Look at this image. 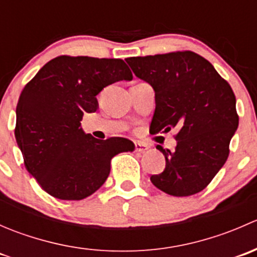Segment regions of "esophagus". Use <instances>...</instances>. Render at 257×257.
Segmentation results:
<instances>
[{
    "instance_id": "obj_1",
    "label": "esophagus",
    "mask_w": 257,
    "mask_h": 257,
    "mask_svg": "<svg viewBox=\"0 0 257 257\" xmlns=\"http://www.w3.org/2000/svg\"><path fill=\"white\" fill-rule=\"evenodd\" d=\"M134 149H136V152H139V153H144V152H147L148 149H149V147H148L147 144H144V143H136L134 144Z\"/></svg>"
}]
</instances>
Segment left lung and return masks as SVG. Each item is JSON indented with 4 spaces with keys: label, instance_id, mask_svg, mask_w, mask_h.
<instances>
[{
    "label": "left lung",
    "instance_id": "obj_1",
    "mask_svg": "<svg viewBox=\"0 0 257 257\" xmlns=\"http://www.w3.org/2000/svg\"><path fill=\"white\" fill-rule=\"evenodd\" d=\"M125 61L155 92L150 131H178L174 152L157 145L165 157V169L150 180L173 196L199 193L224 167L239 125L231 87L209 61L190 51Z\"/></svg>",
    "mask_w": 257,
    "mask_h": 257
}]
</instances>
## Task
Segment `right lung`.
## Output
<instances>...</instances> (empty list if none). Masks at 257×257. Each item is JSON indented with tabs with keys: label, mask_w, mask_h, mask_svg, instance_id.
<instances>
[{
	"label": "right lung",
	"mask_w": 257,
	"mask_h": 257,
	"mask_svg": "<svg viewBox=\"0 0 257 257\" xmlns=\"http://www.w3.org/2000/svg\"><path fill=\"white\" fill-rule=\"evenodd\" d=\"M132 79L121 59L61 56L23 88L15 137L26 169L46 193L61 200H82L107 180L114 155L133 152L129 139L100 141L80 126L83 114L98 109L103 88Z\"/></svg>",
	"instance_id": "1"
}]
</instances>
